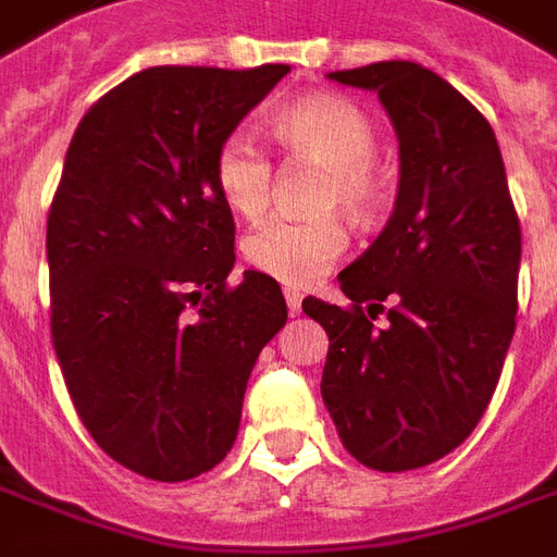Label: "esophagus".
Segmentation results:
<instances>
[{
  "instance_id": "esophagus-1",
  "label": "esophagus",
  "mask_w": 557,
  "mask_h": 557,
  "mask_svg": "<svg viewBox=\"0 0 557 557\" xmlns=\"http://www.w3.org/2000/svg\"><path fill=\"white\" fill-rule=\"evenodd\" d=\"M286 307H289L292 317H298L301 313V295L295 289H286Z\"/></svg>"
}]
</instances>
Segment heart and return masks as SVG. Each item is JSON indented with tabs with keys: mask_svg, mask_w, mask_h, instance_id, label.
Here are the masks:
<instances>
[{
	"mask_svg": "<svg viewBox=\"0 0 557 557\" xmlns=\"http://www.w3.org/2000/svg\"><path fill=\"white\" fill-rule=\"evenodd\" d=\"M274 138L283 150L310 159L325 171L319 186V211H341L356 223H371L386 205V174L376 165V123L359 104L341 96H310L286 104L274 116ZM213 184L240 216H259L271 201L274 169L262 144L250 132L225 135L213 153ZM346 250V228L334 213L289 220L274 216L244 238L252 268L286 286L317 283Z\"/></svg>",
	"mask_w": 557,
	"mask_h": 557,
	"instance_id": "1",
	"label": "heart"
}]
</instances>
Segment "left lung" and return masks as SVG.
I'll use <instances>...</instances> for the list:
<instances>
[{
  "label": "left lung",
  "instance_id": "obj_1",
  "mask_svg": "<svg viewBox=\"0 0 557 557\" xmlns=\"http://www.w3.org/2000/svg\"><path fill=\"white\" fill-rule=\"evenodd\" d=\"M329 77L380 96L400 184L380 238L337 277L349 307H301L329 334L319 388L341 441L364 468L400 473L461 446L495 395L522 228L495 132L441 75L392 60Z\"/></svg>",
  "mask_w": 557,
  "mask_h": 557
}]
</instances>
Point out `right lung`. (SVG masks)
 I'll return each mask as SVG.
<instances>
[{
	"label": "right lung",
	"mask_w": 557,
	"mask_h": 557,
	"mask_svg": "<svg viewBox=\"0 0 557 557\" xmlns=\"http://www.w3.org/2000/svg\"><path fill=\"white\" fill-rule=\"evenodd\" d=\"M289 65H157L77 123L48 213L50 334L89 437L184 482L220 465L262 346L286 325L274 277L235 265L213 153Z\"/></svg>",
	"instance_id": "add662e5"
}]
</instances>
